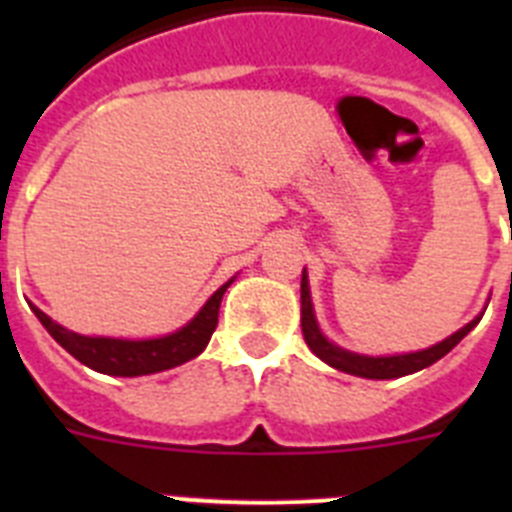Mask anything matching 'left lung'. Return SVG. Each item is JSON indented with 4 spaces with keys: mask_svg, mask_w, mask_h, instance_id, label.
<instances>
[{
    "mask_svg": "<svg viewBox=\"0 0 512 512\" xmlns=\"http://www.w3.org/2000/svg\"><path fill=\"white\" fill-rule=\"evenodd\" d=\"M300 302H302V336L305 343L310 346V351L318 356L320 361H325L328 366L338 369V372L354 374V377L364 379H397L405 377V374H415L425 366L436 364L438 359L449 354L451 348L467 336L469 330L482 320V315H477L474 320H469L464 328H459L456 333H451L449 338H443L441 343L431 348H423V351H413V354H395V356H366L356 354V351H348L341 348L338 343H333L330 338H325V333L320 330L318 318H315V310H312V297H310V279H307V269H302V284H300Z\"/></svg>",
    "mask_w": 512,
    "mask_h": 512,
    "instance_id": "obj_1",
    "label": "left lung"
}]
</instances>
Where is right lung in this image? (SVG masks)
<instances>
[{
  "label": "right lung",
  "mask_w": 512,
  "mask_h": 512,
  "mask_svg": "<svg viewBox=\"0 0 512 512\" xmlns=\"http://www.w3.org/2000/svg\"><path fill=\"white\" fill-rule=\"evenodd\" d=\"M233 282L235 277L228 279L217 292H212L210 300L200 307V312L187 325L158 338L81 336V333L58 325L56 320L48 318L35 305L30 307L43 323V328L56 338V343H61L84 366L99 374H110V377H143V374L174 369V366L184 364V361L194 359V356H200L205 351L210 336L217 328V312H220L225 289Z\"/></svg>",
  "instance_id": "obj_1"
}]
</instances>
